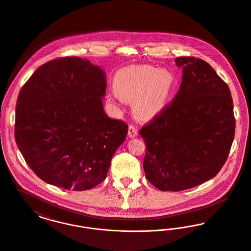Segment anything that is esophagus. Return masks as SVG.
<instances>
[{
	"mask_svg": "<svg viewBox=\"0 0 251 251\" xmlns=\"http://www.w3.org/2000/svg\"><path fill=\"white\" fill-rule=\"evenodd\" d=\"M128 134H129V136H130L131 138H133V137L137 136V134H138L137 127H135L134 125L131 124V125L129 126V132H128Z\"/></svg>",
	"mask_w": 251,
	"mask_h": 251,
	"instance_id": "obj_1",
	"label": "esophagus"
}]
</instances>
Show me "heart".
I'll return each instance as SVG.
<instances>
[{
    "label": "heart",
    "mask_w": 251,
    "mask_h": 251,
    "mask_svg": "<svg viewBox=\"0 0 251 251\" xmlns=\"http://www.w3.org/2000/svg\"><path fill=\"white\" fill-rule=\"evenodd\" d=\"M176 86L174 73L151 65H135L121 69L114 77V93L131 102L136 117L149 120L162 112Z\"/></svg>",
    "instance_id": "obj_1"
}]
</instances>
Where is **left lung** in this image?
Wrapping results in <instances>:
<instances>
[{
  "mask_svg": "<svg viewBox=\"0 0 251 251\" xmlns=\"http://www.w3.org/2000/svg\"><path fill=\"white\" fill-rule=\"evenodd\" d=\"M182 81L173 100L139 131L148 180L182 191L213 179L227 161L235 132L227 84L205 61L178 57Z\"/></svg>",
  "mask_w": 251,
  "mask_h": 251,
  "instance_id": "left-lung-1",
  "label": "left lung"
}]
</instances>
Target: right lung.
Returning <instances> with one entry per match:
<instances>
[{
    "instance_id": "1",
    "label": "right lung",
    "mask_w": 251,
    "mask_h": 251,
    "mask_svg": "<svg viewBox=\"0 0 251 251\" xmlns=\"http://www.w3.org/2000/svg\"><path fill=\"white\" fill-rule=\"evenodd\" d=\"M105 74L80 57L39 67L18 98L15 139L38 178L84 191L104 180L128 125L103 110Z\"/></svg>"
}]
</instances>
